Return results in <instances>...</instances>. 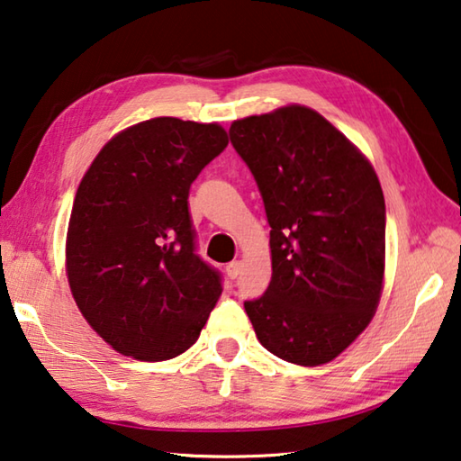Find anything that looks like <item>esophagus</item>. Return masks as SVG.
I'll return each mask as SVG.
<instances>
[{"mask_svg":"<svg viewBox=\"0 0 461 461\" xmlns=\"http://www.w3.org/2000/svg\"><path fill=\"white\" fill-rule=\"evenodd\" d=\"M240 270H241V262H240V259H233V262H230L228 266H225V272H228V276H230L231 280L238 278Z\"/></svg>","mask_w":461,"mask_h":461,"instance_id":"34e87169","label":"esophagus"}]
</instances>
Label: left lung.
I'll use <instances>...</instances> for the list:
<instances>
[{
  "mask_svg": "<svg viewBox=\"0 0 461 461\" xmlns=\"http://www.w3.org/2000/svg\"><path fill=\"white\" fill-rule=\"evenodd\" d=\"M270 223L272 280L244 308L282 361L339 357L376 311L384 272V197L371 163L306 106L248 116L230 129Z\"/></svg>",
  "mask_w": 461,
  "mask_h": 461,
  "instance_id": "obj_1",
  "label": "left lung"
}]
</instances>
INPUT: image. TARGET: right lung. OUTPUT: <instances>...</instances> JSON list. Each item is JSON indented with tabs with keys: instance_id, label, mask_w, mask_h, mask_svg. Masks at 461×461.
<instances>
[{
	"instance_id": "1",
	"label": "right lung",
	"mask_w": 461,
	"mask_h": 461,
	"mask_svg": "<svg viewBox=\"0 0 461 461\" xmlns=\"http://www.w3.org/2000/svg\"><path fill=\"white\" fill-rule=\"evenodd\" d=\"M225 147L220 124L158 116L108 140L82 177L66 272L82 316L121 355L185 353L213 311L221 274L195 254L189 189Z\"/></svg>"
}]
</instances>
